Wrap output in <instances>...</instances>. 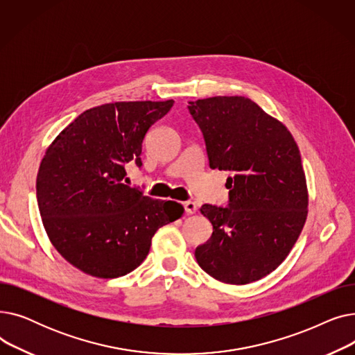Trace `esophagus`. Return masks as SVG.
<instances>
[{"label":"esophagus","mask_w":355,"mask_h":355,"mask_svg":"<svg viewBox=\"0 0 355 355\" xmlns=\"http://www.w3.org/2000/svg\"><path fill=\"white\" fill-rule=\"evenodd\" d=\"M184 210L187 214H196L198 207L194 201H184Z\"/></svg>","instance_id":"esophagus-1"}]
</instances>
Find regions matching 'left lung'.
Returning <instances> with one entry per match:
<instances>
[{"label":"left lung","instance_id":"obj_1","mask_svg":"<svg viewBox=\"0 0 355 355\" xmlns=\"http://www.w3.org/2000/svg\"><path fill=\"white\" fill-rule=\"evenodd\" d=\"M211 170L227 178L229 206L204 204L213 234L196 249L200 268L220 282L246 285L281 265L308 216V189L288 128L245 96L190 102Z\"/></svg>","mask_w":355,"mask_h":355}]
</instances>
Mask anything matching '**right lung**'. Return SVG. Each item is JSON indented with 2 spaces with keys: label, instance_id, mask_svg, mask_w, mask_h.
<instances>
[{
  "label": "right lung",
  "instance_id": "add662e5",
  "mask_svg": "<svg viewBox=\"0 0 355 355\" xmlns=\"http://www.w3.org/2000/svg\"><path fill=\"white\" fill-rule=\"evenodd\" d=\"M174 101L115 102L85 110L47 148L37 202L54 249L95 277H119L146 257L157 230L180 218L175 201L125 184V166L142 165V141Z\"/></svg>",
  "mask_w": 355,
  "mask_h": 355
}]
</instances>
